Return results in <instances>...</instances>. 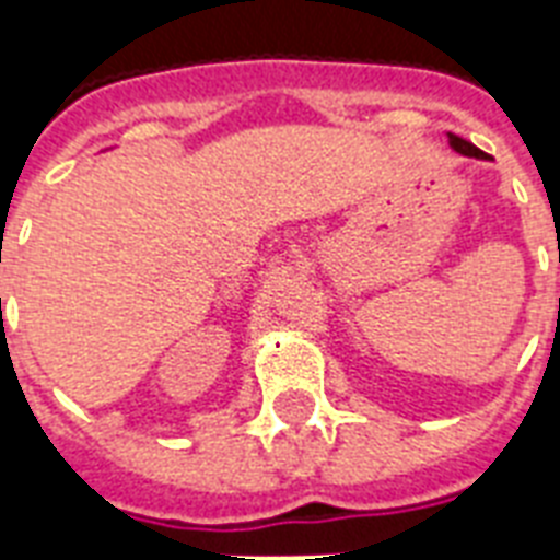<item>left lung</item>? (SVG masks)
<instances>
[{
	"label": "left lung",
	"mask_w": 560,
	"mask_h": 560,
	"mask_svg": "<svg viewBox=\"0 0 560 560\" xmlns=\"http://www.w3.org/2000/svg\"><path fill=\"white\" fill-rule=\"evenodd\" d=\"M447 142H451V148H453V151H456V153H465V156H477V160H491L488 153L479 151L477 144L465 142V139H459V136L447 133Z\"/></svg>",
	"instance_id": "left-lung-1"
}]
</instances>
